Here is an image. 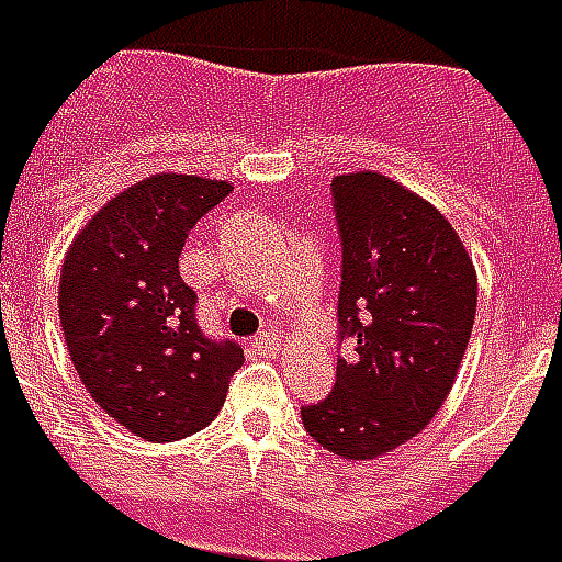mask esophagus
Here are the masks:
<instances>
[{
  "mask_svg": "<svg viewBox=\"0 0 562 562\" xmlns=\"http://www.w3.org/2000/svg\"><path fill=\"white\" fill-rule=\"evenodd\" d=\"M254 348L260 353H266V357H274V353L281 351V336H278V333H262V336L254 341Z\"/></svg>",
  "mask_w": 562,
  "mask_h": 562,
  "instance_id": "34e87169",
  "label": "esophagus"
}]
</instances>
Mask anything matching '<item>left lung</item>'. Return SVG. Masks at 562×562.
Listing matches in <instances>:
<instances>
[{
    "label": "left lung",
    "instance_id": "obj_1",
    "mask_svg": "<svg viewBox=\"0 0 562 562\" xmlns=\"http://www.w3.org/2000/svg\"><path fill=\"white\" fill-rule=\"evenodd\" d=\"M351 357L336 390L302 408L305 432L341 460H375L415 439L451 393L475 324L479 274L445 214L381 172L333 181Z\"/></svg>",
    "mask_w": 562,
    "mask_h": 562
}]
</instances>
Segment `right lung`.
<instances>
[{"mask_svg":"<svg viewBox=\"0 0 562 562\" xmlns=\"http://www.w3.org/2000/svg\"><path fill=\"white\" fill-rule=\"evenodd\" d=\"M229 193L226 181L160 172L109 199L66 250L59 324L87 393L147 441L209 427L245 363L236 341L196 324L178 272L190 229Z\"/></svg>","mask_w":562,"mask_h":562,"instance_id":"add662e5","label":"right lung"}]
</instances>
